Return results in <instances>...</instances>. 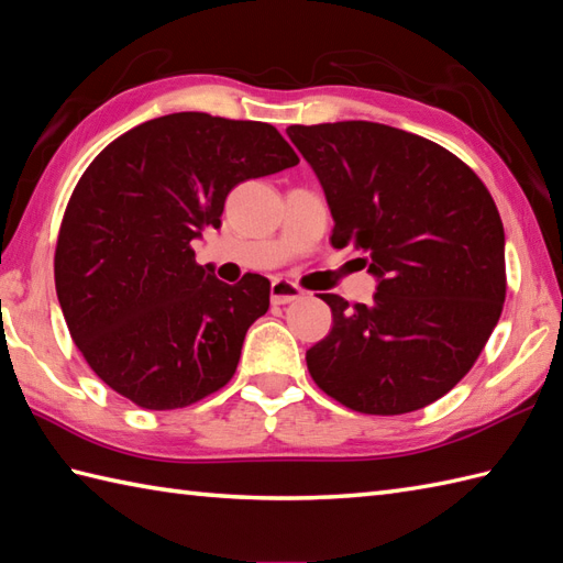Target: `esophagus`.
<instances>
[{"mask_svg":"<svg viewBox=\"0 0 563 563\" xmlns=\"http://www.w3.org/2000/svg\"><path fill=\"white\" fill-rule=\"evenodd\" d=\"M269 296H272V303L284 306V303L298 301V298L303 296V289L289 279H274L269 286Z\"/></svg>","mask_w":563,"mask_h":563,"instance_id":"esophagus-1","label":"esophagus"}]
</instances>
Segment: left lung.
Instances as JSON below:
<instances>
[{"label": "left lung", "instance_id": "1", "mask_svg": "<svg viewBox=\"0 0 563 563\" xmlns=\"http://www.w3.org/2000/svg\"><path fill=\"white\" fill-rule=\"evenodd\" d=\"M334 219L332 245H354L378 277L373 303L332 308V330L306 352L322 393L361 415H407L467 376L506 301L504 223L486 185L439 146L387 124H291Z\"/></svg>", "mask_w": 563, "mask_h": 563}]
</instances>
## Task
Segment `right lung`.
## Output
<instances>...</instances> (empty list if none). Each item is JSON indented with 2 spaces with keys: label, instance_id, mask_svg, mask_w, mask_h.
Returning a JSON list of instances; mask_svg holds the SVG:
<instances>
[{
  "label": "right lung",
  "instance_id": "obj_1",
  "mask_svg": "<svg viewBox=\"0 0 563 563\" xmlns=\"http://www.w3.org/2000/svg\"><path fill=\"white\" fill-rule=\"evenodd\" d=\"M298 156L267 122L173 112L136 124L84 170L62 217L55 289L91 371L142 409L190 407L227 385L269 282H219L192 241L227 195Z\"/></svg>",
  "mask_w": 563,
  "mask_h": 563
}]
</instances>
